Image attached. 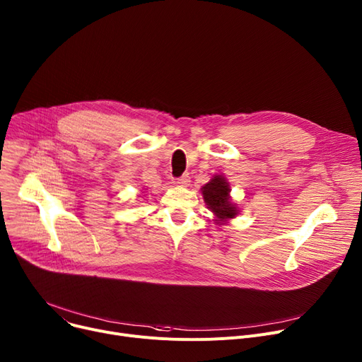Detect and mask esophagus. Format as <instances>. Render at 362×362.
Wrapping results in <instances>:
<instances>
[{
	"instance_id": "obj_1",
	"label": "esophagus",
	"mask_w": 362,
	"mask_h": 362,
	"mask_svg": "<svg viewBox=\"0 0 362 362\" xmlns=\"http://www.w3.org/2000/svg\"><path fill=\"white\" fill-rule=\"evenodd\" d=\"M189 182H190V177L187 175H183V176H180V177L173 180V183L177 185V186H187Z\"/></svg>"
}]
</instances>
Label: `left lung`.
<instances>
[{"mask_svg":"<svg viewBox=\"0 0 362 362\" xmlns=\"http://www.w3.org/2000/svg\"><path fill=\"white\" fill-rule=\"evenodd\" d=\"M202 195L218 221L234 218L237 215V208L230 202V186L223 176L212 177V180L202 187Z\"/></svg>","mask_w":362,"mask_h":362,"instance_id":"obj_1","label":"left lung"}]
</instances>
